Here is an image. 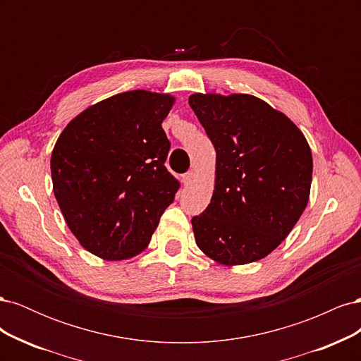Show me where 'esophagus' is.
<instances>
[{"mask_svg":"<svg viewBox=\"0 0 361 361\" xmlns=\"http://www.w3.org/2000/svg\"><path fill=\"white\" fill-rule=\"evenodd\" d=\"M192 179H194V171H188V173H185L183 176H182V182H183L185 187H187V185H190Z\"/></svg>","mask_w":361,"mask_h":361,"instance_id":"obj_1","label":"esophagus"}]
</instances>
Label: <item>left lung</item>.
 Returning <instances> with one entry per match:
<instances>
[{
    "label": "left lung",
    "instance_id": "8db88e82",
    "mask_svg": "<svg viewBox=\"0 0 361 361\" xmlns=\"http://www.w3.org/2000/svg\"><path fill=\"white\" fill-rule=\"evenodd\" d=\"M188 102L216 152L211 203L191 220L195 243L226 267L264 259L309 203L307 140L286 114L256 96L194 93Z\"/></svg>",
    "mask_w": 361,
    "mask_h": 361
}]
</instances>
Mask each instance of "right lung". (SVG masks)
<instances>
[{"instance_id": "obj_1", "label": "right lung", "mask_w": 361, "mask_h": 361, "mask_svg": "<svg viewBox=\"0 0 361 361\" xmlns=\"http://www.w3.org/2000/svg\"><path fill=\"white\" fill-rule=\"evenodd\" d=\"M174 96L114 94L80 113L51 155L52 190L71 232L104 260L143 251L179 182L164 166L170 141L161 126Z\"/></svg>"}]
</instances>
